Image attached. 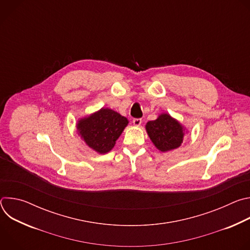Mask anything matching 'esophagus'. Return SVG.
Returning <instances> with one entry per match:
<instances>
[{"instance_id": "obj_1", "label": "esophagus", "mask_w": 250, "mask_h": 250, "mask_svg": "<svg viewBox=\"0 0 250 250\" xmlns=\"http://www.w3.org/2000/svg\"><path fill=\"white\" fill-rule=\"evenodd\" d=\"M132 123H133V125L135 126H139L141 125V123H142V120L141 119H133Z\"/></svg>"}]
</instances>
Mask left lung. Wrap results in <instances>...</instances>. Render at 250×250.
<instances>
[{"label": "left lung", "instance_id": "left-lung-1", "mask_svg": "<svg viewBox=\"0 0 250 250\" xmlns=\"http://www.w3.org/2000/svg\"><path fill=\"white\" fill-rule=\"evenodd\" d=\"M146 127L153 145L162 152L178 148L183 142V126L168 114H161Z\"/></svg>", "mask_w": 250, "mask_h": 250}]
</instances>
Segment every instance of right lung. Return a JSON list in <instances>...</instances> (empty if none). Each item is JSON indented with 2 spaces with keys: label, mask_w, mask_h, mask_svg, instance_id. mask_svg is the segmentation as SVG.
<instances>
[{
  "label": "right lung",
  "mask_w": 250,
  "mask_h": 250,
  "mask_svg": "<svg viewBox=\"0 0 250 250\" xmlns=\"http://www.w3.org/2000/svg\"><path fill=\"white\" fill-rule=\"evenodd\" d=\"M127 124L126 118L111 109L103 108L90 117L81 119L77 129L89 147L104 154L115 146Z\"/></svg>",
  "instance_id": "1"
}]
</instances>
